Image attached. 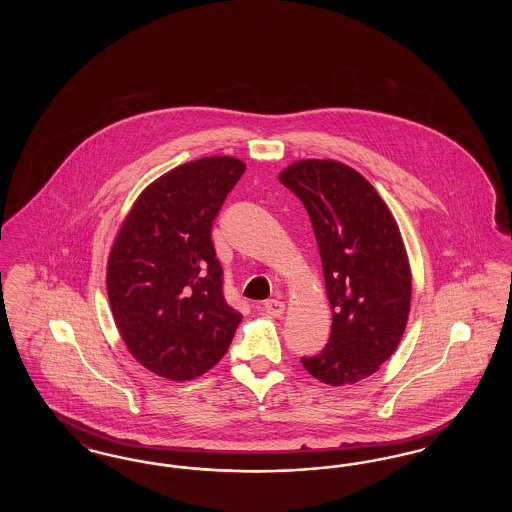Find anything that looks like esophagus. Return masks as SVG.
I'll list each match as a JSON object with an SVG mask.
<instances>
[{"instance_id":"1","label":"esophagus","mask_w":512,"mask_h":512,"mask_svg":"<svg viewBox=\"0 0 512 512\" xmlns=\"http://www.w3.org/2000/svg\"><path fill=\"white\" fill-rule=\"evenodd\" d=\"M265 311H267V315H270V317H282L284 311H286V305L280 299H268L267 303H265Z\"/></svg>"}]
</instances>
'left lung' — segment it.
<instances>
[{"label":"left lung","instance_id":"obj_1","mask_svg":"<svg viewBox=\"0 0 512 512\" xmlns=\"http://www.w3.org/2000/svg\"><path fill=\"white\" fill-rule=\"evenodd\" d=\"M278 178L309 213L332 307L330 340L301 363L324 384H357L390 359L409 320L413 278L399 226L365 176L340 161H295Z\"/></svg>","mask_w":512,"mask_h":512}]
</instances>
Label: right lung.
Masks as SVG:
<instances>
[{"instance_id": "1", "label": "right lung", "mask_w": 512, "mask_h": 512, "mask_svg": "<svg viewBox=\"0 0 512 512\" xmlns=\"http://www.w3.org/2000/svg\"><path fill=\"white\" fill-rule=\"evenodd\" d=\"M244 161L203 157L151 182L111 247L107 295L132 357L184 382L228 351L242 315L222 293L213 220L242 178Z\"/></svg>"}]
</instances>
